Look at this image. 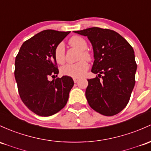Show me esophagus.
<instances>
[{
  "label": "esophagus",
  "mask_w": 151,
  "mask_h": 151,
  "mask_svg": "<svg viewBox=\"0 0 151 151\" xmlns=\"http://www.w3.org/2000/svg\"><path fill=\"white\" fill-rule=\"evenodd\" d=\"M73 80H74V83H77V82L79 80V78H77V77H74V78H73Z\"/></svg>",
  "instance_id": "esophagus-1"
}]
</instances>
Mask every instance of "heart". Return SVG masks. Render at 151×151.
Wrapping results in <instances>:
<instances>
[{
	"label": "heart",
	"instance_id": "obj_1",
	"mask_svg": "<svg viewBox=\"0 0 151 151\" xmlns=\"http://www.w3.org/2000/svg\"><path fill=\"white\" fill-rule=\"evenodd\" d=\"M69 44L81 51L80 59H89V54L85 50L87 48V43L84 38L74 36L69 39ZM54 57L59 64H62L65 58V48L63 43H60L56 46L54 50ZM89 64L85 60H81L74 64H67L61 68V73L63 75L72 77H79L82 76L88 69Z\"/></svg>",
	"mask_w": 151,
	"mask_h": 151
}]
</instances>
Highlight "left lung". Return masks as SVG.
Returning <instances> with one entry per match:
<instances>
[{"label":"left lung","mask_w":151,"mask_h":151,"mask_svg":"<svg viewBox=\"0 0 151 151\" xmlns=\"http://www.w3.org/2000/svg\"><path fill=\"white\" fill-rule=\"evenodd\" d=\"M74 33L87 36L93 48L92 72L98 73V77L87 79L85 95L89 106L105 116L119 113L128 103L135 86L133 49L112 30L92 27Z\"/></svg>","instance_id":"obj_1"}]
</instances>
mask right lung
<instances>
[{"label":"right lung","mask_w":151,"mask_h":151,"mask_svg":"<svg viewBox=\"0 0 151 151\" xmlns=\"http://www.w3.org/2000/svg\"><path fill=\"white\" fill-rule=\"evenodd\" d=\"M69 31L45 30L26 41L15 61V78L24 105L39 116H51L67 104L72 77L63 76L52 81L50 76L59 74L54 50Z\"/></svg>","instance_id":"obj_1"}]
</instances>
